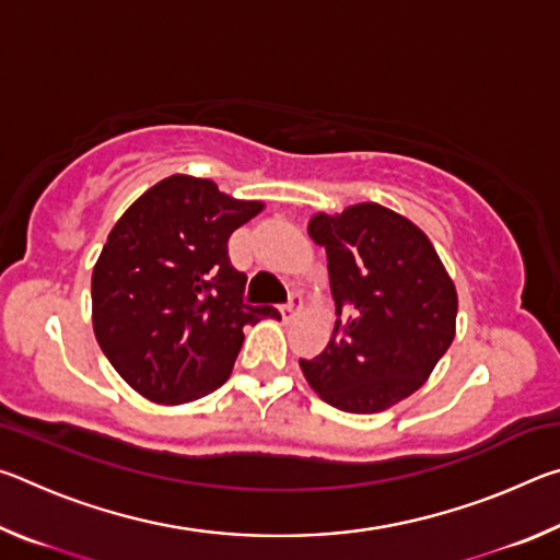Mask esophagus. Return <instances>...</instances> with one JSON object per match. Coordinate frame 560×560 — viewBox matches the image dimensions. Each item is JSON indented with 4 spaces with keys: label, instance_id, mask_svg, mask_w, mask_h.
<instances>
[{
    "label": "esophagus",
    "instance_id": "esophagus-1",
    "mask_svg": "<svg viewBox=\"0 0 560 560\" xmlns=\"http://www.w3.org/2000/svg\"><path fill=\"white\" fill-rule=\"evenodd\" d=\"M301 308H303V299H301V293H299V291H293V293H291V299H289V303H287V306H283V316H287L289 320H291V318H296V316H301Z\"/></svg>",
    "mask_w": 560,
    "mask_h": 560
}]
</instances>
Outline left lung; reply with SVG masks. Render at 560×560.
Here are the masks:
<instances>
[{"label": "left lung", "instance_id": "8db88e82", "mask_svg": "<svg viewBox=\"0 0 560 560\" xmlns=\"http://www.w3.org/2000/svg\"><path fill=\"white\" fill-rule=\"evenodd\" d=\"M308 236L328 257L338 320L324 353L299 360L320 400L353 415L390 410L420 390L457 334V289L438 249L377 202L316 212Z\"/></svg>", "mask_w": 560, "mask_h": 560}]
</instances>
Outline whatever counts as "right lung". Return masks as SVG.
<instances>
[{"mask_svg":"<svg viewBox=\"0 0 560 560\" xmlns=\"http://www.w3.org/2000/svg\"><path fill=\"white\" fill-rule=\"evenodd\" d=\"M261 210L212 179L177 173L145 189L110 230L91 277L93 334L145 400L185 405L214 393L244 326L279 316L246 306V277L226 257L232 232Z\"/></svg>","mask_w":560,"mask_h":560,"instance_id":"obj_1","label":"right lung"}]
</instances>
